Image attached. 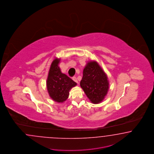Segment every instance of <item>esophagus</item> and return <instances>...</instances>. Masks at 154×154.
<instances>
[{
    "label": "esophagus",
    "mask_w": 154,
    "mask_h": 154,
    "mask_svg": "<svg viewBox=\"0 0 154 154\" xmlns=\"http://www.w3.org/2000/svg\"><path fill=\"white\" fill-rule=\"evenodd\" d=\"M72 80L74 81L75 82H76V83H78V79H77V78H76L75 76H73V77H72Z\"/></svg>",
    "instance_id": "34e87169"
}]
</instances>
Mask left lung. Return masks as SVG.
Segmentation results:
<instances>
[{"instance_id":"1","label":"left lung","mask_w":154,"mask_h":154,"mask_svg":"<svg viewBox=\"0 0 154 154\" xmlns=\"http://www.w3.org/2000/svg\"><path fill=\"white\" fill-rule=\"evenodd\" d=\"M80 85L91 102L95 104L104 99L109 89L107 75L96 61L87 63Z\"/></svg>"}]
</instances>
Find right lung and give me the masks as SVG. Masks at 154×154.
Listing matches in <instances>:
<instances>
[{"mask_svg": "<svg viewBox=\"0 0 154 154\" xmlns=\"http://www.w3.org/2000/svg\"><path fill=\"white\" fill-rule=\"evenodd\" d=\"M60 60L55 58L52 62L46 81V86L50 97L57 103H63L69 97V90L77 84L61 72L58 66Z\"/></svg>", "mask_w": 154, "mask_h": 154, "instance_id": "1", "label": "right lung"}]
</instances>
